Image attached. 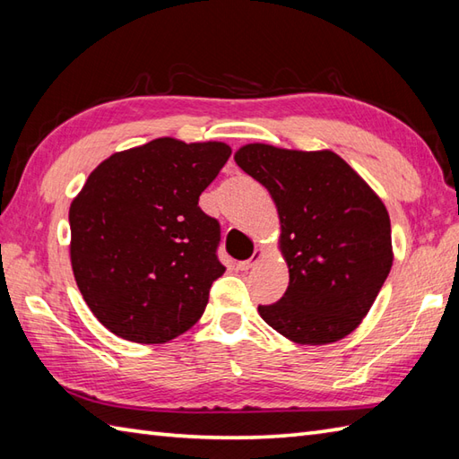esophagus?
I'll list each match as a JSON object with an SVG mask.
<instances>
[{
  "label": "esophagus",
  "instance_id": "esophagus-1",
  "mask_svg": "<svg viewBox=\"0 0 459 459\" xmlns=\"http://www.w3.org/2000/svg\"><path fill=\"white\" fill-rule=\"evenodd\" d=\"M262 258H264V248H262V247H256V248H255V252H252V256H250V258L238 262V268H240V270H250V268H255Z\"/></svg>",
  "mask_w": 459,
  "mask_h": 459
}]
</instances>
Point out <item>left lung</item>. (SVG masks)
<instances>
[{"instance_id": "1", "label": "left lung", "mask_w": 459, "mask_h": 459, "mask_svg": "<svg viewBox=\"0 0 459 459\" xmlns=\"http://www.w3.org/2000/svg\"><path fill=\"white\" fill-rule=\"evenodd\" d=\"M242 171L270 191L280 219L278 248L290 284L260 317L299 345L347 337L373 307L393 266L391 219L373 187L331 150L247 143Z\"/></svg>"}]
</instances>
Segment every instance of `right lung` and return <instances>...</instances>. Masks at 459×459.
Wrapping results in <instances>:
<instances>
[{"label":"right lung","instance_id":"right-lung-1","mask_svg":"<svg viewBox=\"0 0 459 459\" xmlns=\"http://www.w3.org/2000/svg\"><path fill=\"white\" fill-rule=\"evenodd\" d=\"M230 155L224 142L158 138L116 152L68 209L71 266L100 324L134 343H168L197 324L217 260L219 222L199 195Z\"/></svg>","mask_w":459,"mask_h":459}]
</instances>
